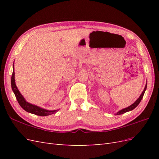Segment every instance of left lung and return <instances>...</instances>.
Instances as JSON below:
<instances>
[{"label": "left lung", "instance_id": "obj_1", "mask_svg": "<svg viewBox=\"0 0 159 159\" xmlns=\"http://www.w3.org/2000/svg\"><path fill=\"white\" fill-rule=\"evenodd\" d=\"M147 84H146L145 88V89H144V90H143V91L142 92L141 95H140V97H139V98H138V99L135 102H134L133 104H132L131 105H130L129 107H127V108L123 109H121V111H119V112H117V113H116V115H121V114H123V113H126V112H127V111H131V110H133V109H134V108H135V107L137 106V105L139 104V103L141 102V99H142L143 98L144 93H145V90H146V89H147Z\"/></svg>", "mask_w": 159, "mask_h": 159}]
</instances>
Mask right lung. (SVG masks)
I'll use <instances>...</instances> for the list:
<instances>
[{
  "mask_svg": "<svg viewBox=\"0 0 159 159\" xmlns=\"http://www.w3.org/2000/svg\"><path fill=\"white\" fill-rule=\"evenodd\" d=\"M14 69L13 66V72L11 77V87L13 92L16 96V98L18 101L19 105H20L21 107L25 109L26 111L32 114H35L36 115H39V116H47V115H50L52 114H54L57 111V110L54 111H48L44 109L40 108L39 107L36 106V105L30 104L26 102L25 99L22 97V95L18 91L17 87L15 84V80H14Z\"/></svg>",
  "mask_w": 159,
  "mask_h": 159,
  "instance_id": "right-lung-1",
  "label": "right lung"
}]
</instances>
